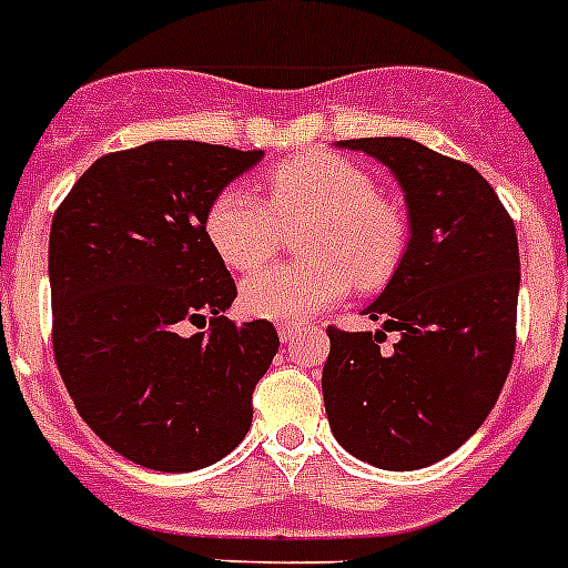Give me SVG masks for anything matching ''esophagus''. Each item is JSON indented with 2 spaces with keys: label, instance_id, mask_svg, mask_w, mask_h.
Returning a JSON list of instances; mask_svg holds the SVG:
<instances>
[{
  "label": "esophagus",
  "instance_id": "1",
  "mask_svg": "<svg viewBox=\"0 0 568 568\" xmlns=\"http://www.w3.org/2000/svg\"><path fill=\"white\" fill-rule=\"evenodd\" d=\"M300 334V328L297 325H280V339H283V343H294V337H297Z\"/></svg>",
  "mask_w": 568,
  "mask_h": 568
}]
</instances>
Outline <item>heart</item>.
Returning <instances> with one entry per match:
<instances>
[{"instance_id":"b5f03b06","label":"heart","mask_w":568,"mask_h":568,"mask_svg":"<svg viewBox=\"0 0 568 568\" xmlns=\"http://www.w3.org/2000/svg\"><path fill=\"white\" fill-rule=\"evenodd\" d=\"M312 220L303 234V263L256 271L240 291L251 317L305 323L343 300L354 280L386 283L406 251V223L377 196L372 176L337 154H305L268 176V202L245 185L220 191L205 216V234L236 271L263 265L280 240V223Z\"/></svg>"}]
</instances>
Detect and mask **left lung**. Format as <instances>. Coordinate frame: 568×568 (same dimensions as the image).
Segmentation results:
<instances>
[{"label":"left lung","instance_id":"1","mask_svg":"<svg viewBox=\"0 0 568 568\" xmlns=\"http://www.w3.org/2000/svg\"><path fill=\"white\" fill-rule=\"evenodd\" d=\"M392 171L408 245L372 305L377 332L328 325L323 400L339 446L386 471L432 466L483 426L515 357L520 254L511 216L466 162L406 136L343 140ZM386 331L402 339L378 352Z\"/></svg>","mask_w":568,"mask_h":568}]
</instances>
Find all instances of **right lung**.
<instances>
[{
	"label": "right lung",
	"mask_w": 568,
	"mask_h": 568,
	"mask_svg": "<svg viewBox=\"0 0 568 568\" xmlns=\"http://www.w3.org/2000/svg\"><path fill=\"white\" fill-rule=\"evenodd\" d=\"M263 151L156 140L100 156L53 214V357L79 417L154 471L223 460L280 337L225 320L236 285L205 234L211 202ZM212 317L209 333L179 334Z\"/></svg>",
	"instance_id": "right-lung-1"
}]
</instances>
